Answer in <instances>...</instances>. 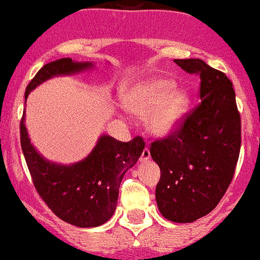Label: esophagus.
<instances>
[{
    "label": "esophagus",
    "mask_w": 260,
    "mask_h": 260,
    "mask_svg": "<svg viewBox=\"0 0 260 260\" xmlns=\"http://www.w3.org/2000/svg\"><path fill=\"white\" fill-rule=\"evenodd\" d=\"M149 157H151V153H149V149L148 148H145L142 152V156H141V162H146L147 159H149Z\"/></svg>",
    "instance_id": "esophagus-1"
}]
</instances>
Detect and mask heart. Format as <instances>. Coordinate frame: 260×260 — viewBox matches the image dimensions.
<instances>
[{
	"label": "heart",
	"instance_id": "heart-1",
	"mask_svg": "<svg viewBox=\"0 0 260 260\" xmlns=\"http://www.w3.org/2000/svg\"><path fill=\"white\" fill-rule=\"evenodd\" d=\"M133 115H146V128L157 137L174 133L183 122L190 108V95L182 88H175L169 78H149L135 86L125 102Z\"/></svg>",
	"mask_w": 260,
	"mask_h": 260
}]
</instances>
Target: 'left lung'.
<instances>
[{
    "mask_svg": "<svg viewBox=\"0 0 260 260\" xmlns=\"http://www.w3.org/2000/svg\"><path fill=\"white\" fill-rule=\"evenodd\" d=\"M200 78L201 102L169 137L152 142L161 170L158 210L174 222H192L214 210L226 192L239 158L242 122L233 83L201 59H175Z\"/></svg>",
    "mask_w": 260,
    "mask_h": 260,
    "instance_id": "8db88e82",
    "label": "left lung"
}]
</instances>
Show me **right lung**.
<instances>
[{"mask_svg":"<svg viewBox=\"0 0 260 260\" xmlns=\"http://www.w3.org/2000/svg\"><path fill=\"white\" fill-rule=\"evenodd\" d=\"M91 68V62L73 61L70 57L49 62L28 83L25 101L31 90L50 78L77 74ZM20 135L21 148L39 195L57 217L79 228L99 226L111 219L123 176L135 166L145 148L141 137L120 142L103 135L88 157L77 164L60 165L44 158L32 146L25 127V112Z\"/></svg>","mask_w":260,"mask_h":260,"instance_id":"add662e5","label":"right lung"}]
</instances>
